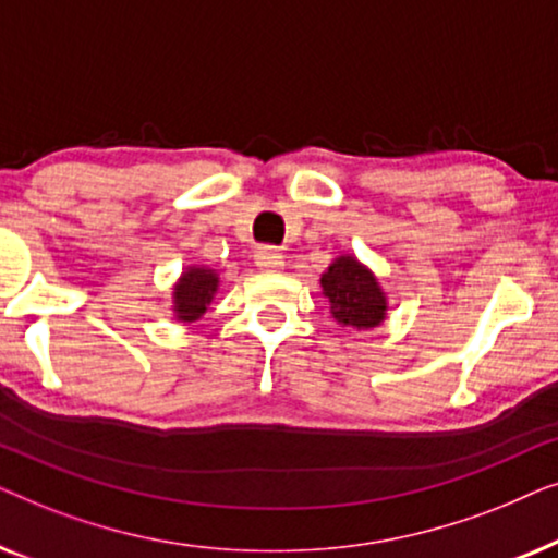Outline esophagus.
Here are the masks:
<instances>
[{
	"instance_id": "obj_1",
	"label": "esophagus",
	"mask_w": 558,
	"mask_h": 558,
	"mask_svg": "<svg viewBox=\"0 0 558 558\" xmlns=\"http://www.w3.org/2000/svg\"><path fill=\"white\" fill-rule=\"evenodd\" d=\"M256 264L262 266L264 271H281L284 269V256H281L277 248H262L256 254Z\"/></svg>"
}]
</instances>
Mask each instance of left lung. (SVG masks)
<instances>
[{
	"label": "left lung",
	"mask_w": 558,
	"mask_h": 558,
	"mask_svg": "<svg viewBox=\"0 0 558 558\" xmlns=\"http://www.w3.org/2000/svg\"><path fill=\"white\" fill-rule=\"evenodd\" d=\"M323 292L332 304L338 323L357 330L380 325L386 315V300L373 274L355 262L342 256L323 274Z\"/></svg>",
	"instance_id": "1"
}]
</instances>
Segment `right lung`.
I'll return each mask as SVG.
<instances>
[{"label": "right lung", "instance_id": "1", "mask_svg": "<svg viewBox=\"0 0 558 558\" xmlns=\"http://www.w3.org/2000/svg\"><path fill=\"white\" fill-rule=\"evenodd\" d=\"M218 287V277L208 269H190L182 274L178 289H174V312L185 323H193L205 312V304L213 300Z\"/></svg>", "mask_w": 558, "mask_h": 558}]
</instances>
